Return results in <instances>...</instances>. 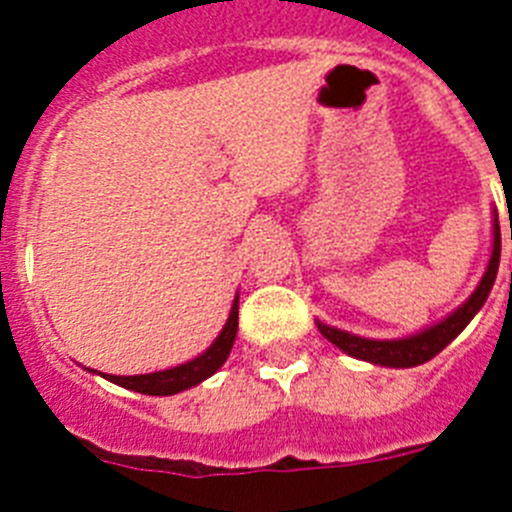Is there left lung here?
<instances>
[{"instance_id": "obj_1", "label": "left lung", "mask_w": 512, "mask_h": 512, "mask_svg": "<svg viewBox=\"0 0 512 512\" xmlns=\"http://www.w3.org/2000/svg\"><path fill=\"white\" fill-rule=\"evenodd\" d=\"M497 266H500V223H497V210H492V251L485 274H482L472 295L443 320L402 338H364L354 336L348 330L333 328L328 323H320V320H315V323H318L323 338H328L333 346L341 348L343 354L354 356L359 361H369V364L390 366V369H410V366L425 364L436 354H441L443 348L467 328L469 320L482 310V305L490 297V289L497 277Z\"/></svg>"}]
</instances>
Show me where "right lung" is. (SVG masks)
<instances>
[{
	"label": "right lung",
	"mask_w": 512,
	"mask_h": 512,
	"mask_svg": "<svg viewBox=\"0 0 512 512\" xmlns=\"http://www.w3.org/2000/svg\"><path fill=\"white\" fill-rule=\"evenodd\" d=\"M235 333H238V295L233 297V305H230V315L225 320L220 336L210 343L207 351H202L200 356L184 361V364L169 366V369H161V372L151 374H133V377H120V374H104L97 369H89L92 374H99L107 382L120 384L125 390L140 392V395H156V397H169L176 392H184L194 384L205 382L207 377L220 369V366L228 361L230 348H233Z\"/></svg>",
	"instance_id": "1"
}]
</instances>
